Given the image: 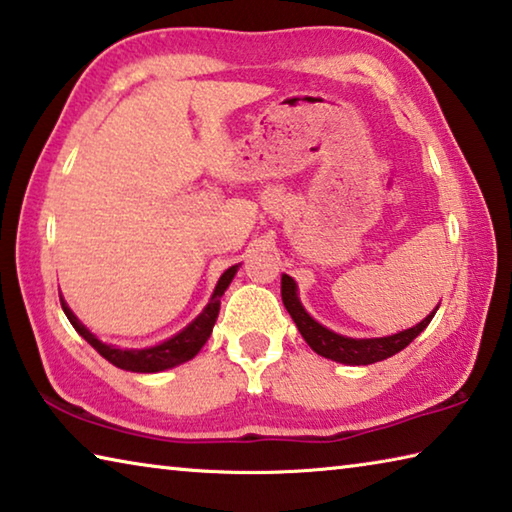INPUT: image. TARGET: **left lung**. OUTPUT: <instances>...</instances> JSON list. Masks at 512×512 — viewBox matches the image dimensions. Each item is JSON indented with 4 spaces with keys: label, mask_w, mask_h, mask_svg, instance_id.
Segmentation results:
<instances>
[{
    "label": "left lung",
    "mask_w": 512,
    "mask_h": 512,
    "mask_svg": "<svg viewBox=\"0 0 512 512\" xmlns=\"http://www.w3.org/2000/svg\"><path fill=\"white\" fill-rule=\"evenodd\" d=\"M282 300L286 311L291 313L293 322L300 329L302 338L306 340L315 353L320 356L342 362V365H371V362H380L394 353L403 351L410 342L421 333L430 320L434 318L432 311L423 322H418L416 327L396 333V336H387V338H367V340H356V338H345L338 336V333L329 331L327 327L315 322L309 313L302 309L300 300H297L295 293V282L288 275H282ZM439 309V306H436Z\"/></svg>",
    "instance_id": "obj_1"
}]
</instances>
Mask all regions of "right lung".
Segmentation results:
<instances>
[{"label":"right lung","mask_w":512,"mask_h":512,"mask_svg":"<svg viewBox=\"0 0 512 512\" xmlns=\"http://www.w3.org/2000/svg\"><path fill=\"white\" fill-rule=\"evenodd\" d=\"M237 273V266H230L228 271L221 275V280L217 282L215 293H212L210 302L203 313L192 324H188L181 333H176L174 338L165 340L163 345H156L150 349H116L111 345H105L100 342L94 333H91L85 324H82L76 315L71 313L67 302L60 297L62 311L67 315L69 322L73 324L82 338H85L91 347H94L102 358H107L111 365H116L125 371H136V374H154V371H163L181 365V362L194 358L199 353V349L206 345V340L210 338L212 327H215L217 315H219V297L224 295L228 284L232 282V277Z\"/></svg>","instance_id":"right-lung-1"}]
</instances>
